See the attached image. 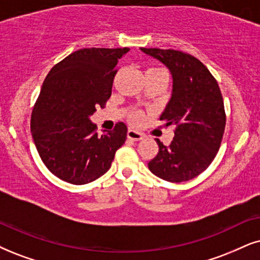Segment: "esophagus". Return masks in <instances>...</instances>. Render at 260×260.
I'll return each mask as SVG.
<instances>
[{"mask_svg":"<svg viewBox=\"0 0 260 260\" xmlns=\"http://www.w3.org/2000/svg\"><path fill=\"white\" fill-rule=\"evenodd\" d=\"M127 137L129 138L131 140H134V141H139V140H141L143 139V133H140V132H138V131H136V129H132V128H129V129H128V132H127Z\"/></svg>","mask_w":260,"mask_h":260,"instance_id":"34e87169","label":"esophagus"}]
</instances>
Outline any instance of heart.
<instances>
[{
    "mask_svg": "<svg viewBox=\"0 0 260 260\" xmlns=\"http://www.w3.org/2000/svg\"><path fill=\"white\" fill-rule=\"evenodd\" d=\"M132 120H133V122H134V123H140L141 121L144 120V115L141 114V113H136V114L133 115Z\"/></svg>",
    "mask_w": 260,
    "mask_h": 260,
    "instance_id": "b5f03b06",
    "label": "heart"
}]
</instances>
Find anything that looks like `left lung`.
<instances>
[{
  "label": "left lung",
  "mask_w": 260,
  "mask_h": 260,
  "mask_svg": "<svg viewBox=\"0 0 260 260\" xmlns=\"http://www.w3.org/2000/svg\"><path fill=\"white\" fill-rule=\"evenodd\" d=\"M162 62L173 77L172 98L159 120L175 127L169 146L159 139L151 173L169 182L194 179L211 164L221 146L225 111L219 86L208 68L192 55L173 49L140 48Z\"/></svg>",
  "instance_id": "obj_1"
}]
</instances>
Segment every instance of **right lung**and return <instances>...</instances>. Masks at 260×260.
<instances>
[{"label": "right lung", "mask_w": 260, "mask_h": 260, "mask_svg": "<svg viewBox=\"0 0 260 260\" xmlns=\"http://www.w3.org/2000/svg\"><path fill=\"white\" fill-rule=\"evenodd\" d=\"M128 48H87L51 68L31 115V133L45 167L58 179L85 185L106 174L127 139V126L100 136L90 116L111 96L117 63Z\"/></svg>", "instance_id": "1"}]
</instances>
